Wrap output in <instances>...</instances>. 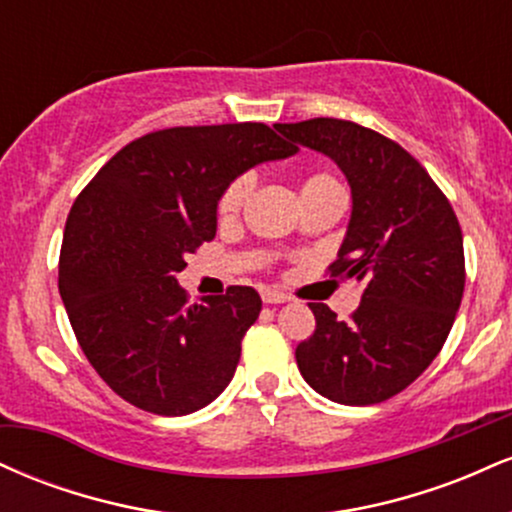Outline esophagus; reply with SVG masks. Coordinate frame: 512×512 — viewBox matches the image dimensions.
Here are the masks:
<instances>
[{
  "mask_svg": "<svg viewBox=\"0 0 512 512\" xmlns=\"http://www.w3.org/2000/svg\"><path fill=\"white\" fill-rule=\"evenodd\" d=\"M262 301L269 303V305H279V303H289L291 298L286 296V293H281V291L267 289V291H262Z\"/></svg>",
  "mask_w": 512,
  "mask_h": 512,
  "instance_id": "34e87169",
  "label": "esophagus"
}]
</instances>
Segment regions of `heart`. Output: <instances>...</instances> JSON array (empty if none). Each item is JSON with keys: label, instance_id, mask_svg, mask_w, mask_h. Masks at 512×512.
Wrapping results in <instances>:
<instances>
[{"label": "heart", "instance_id": "obj_1", "mask_svg": "<svg viewBox=\"0 0 512 512\" xmlns=\"http://www.w3.org/2000/svg\"><path fill=\"white\" fill-rule=\"evenodd\" d=\"M252 187H255V178H252L250 173H245L223 190V195L219 199L221 219H233V216L243 209V204L248 202V197L252 195ZM322 195H344L342 182L334 178L332 173H315L301 185V199L322 197Z\"/></svg>", "mask_w": 512, "mask_h": 512}]
</instances>
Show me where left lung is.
Returning a JSON list of instances; mask_svg holds the SVG:
<instances>
[{
    "mask_svg": "<svg viewBox=\"0 0 512 512\" xmlns=\"http://www.w3.org/2000/svg\"><path fill=\"white\" fill-rule=\"evenodd\" d=\"M276 129L332 158L349 182L351 216L332 276L361 286L346 322L325 303H310L315 332L298 344V370L332 402H385L414 383L448 339L464 291L460 223L421 163L383 134L334 117Z\"/></svg>",
    "mask_w": 512,
    "mask_h": 512,
    "instance_id": "1",
    "label": "left lung"
}]
</instances>
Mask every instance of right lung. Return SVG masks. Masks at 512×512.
Masks as SVG:
<instances>
[{"mask_svg":"<svg viewBox=\"0 0 512 512\" xmlns=\"http://www.w3.org/2000/svg\"><path fill=\"white\" fill-rule=\"evenodd\" d=\"M293 154L262 122L161 129L117 151L76 197L60 296L91 366L129 404L185 416L231 383L260 296L231 286L190 305L178 274L214 240L223 190Z\"/></svg>","mask_w":512,"mask_h":512,"instance_id":"1","label":"right lung"}]
</instances>
